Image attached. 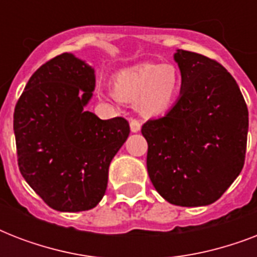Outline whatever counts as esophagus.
I'll list each match as a JSON object with an SVG mask.
<instances>
[{"mask_svg":"<svg viewBox=\"0 0 257 257\" xmlns=\"http://www.w3.org/2000/svg\"><path fill=\"white\" fill-rule=\"evenodd\" d=\"M129 124H131V131H132V132H139V131H140L141 124L137 118H131Z\"/></svg>","mask_w":257,"mask_h":257,"instance_id":"esophagus-1","label":"esophagus"}]
</instances>
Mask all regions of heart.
Instances as JSON below:
<instances>
[{
    "mask_svg": "<svg viewBox=\"0 0 257 257\" xmlns=\"http://www.w3.org/2000/svg\"><path fill=\"white\" fill-rule=\"evenodd\" d=\"M180 89V74L173 65L140 64L125 69L114 78L116 96L126 102H137L145 116L168 109Z\"/></svg>",
    "mask_w": 257,
    "mask_h": 257,
    "instance_id": "b5f03b06",
    "label": "heart"
}]
</instances>
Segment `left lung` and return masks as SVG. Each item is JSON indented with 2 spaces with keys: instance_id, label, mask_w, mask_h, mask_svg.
I'll return each mask as SVG.
<instances>
[{
  "instance_id": "left-lung-1",
  "label": "left lung",
  "mask_w": 257,
  "mask_h": 257,
  "mask_svg": "<svg viewBox=\"0 0 257 257\" xmlns=\"http://www.w3.org/2000/svg\"><path fill=\"white\" fill-rule=\"evenodd\" d=\"M181 96L141 133L147 168L156 191L180 207L215 203L244 167L248 108L235 78L221 64L179 49Z\"/></svg>"
}]
</instances>
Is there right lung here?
<instances>
[{"label": "right lung", "instance_id": "obj_1", "mask_svg": "<svg viewBox=\"0 0 257 257\" xmlns=\"http://www.w3.org/2000/svg\"><path fill=\"white\" fill-rule=\"evenodd\" d=\"M93 89L92 68L62 53L32 74L14 108L18 168L56 211H88L100 203L109 164L131 132L124 117L100 120L84 109Z\"/></svg>", "mask_w": 257, "mask_h": 257}]
</instances>
